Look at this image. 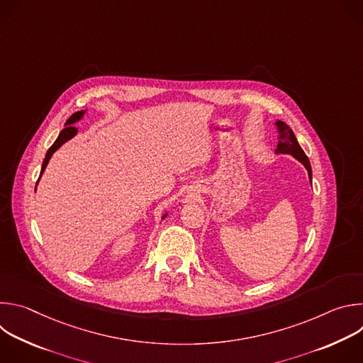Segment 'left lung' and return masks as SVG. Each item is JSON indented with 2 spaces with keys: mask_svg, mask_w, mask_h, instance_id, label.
<instances>
[{
  "mask_svg": "<svg viewBox=\"0 0 363 363\" xmlns=\"http://www.w3.org/2000/svg\"><path fill=\"white\" fill-rule=\"evenodd\" d=\"M274 126L277 129V147L274 150L276 155H291L293 158H296L306 169L308 174V181L312 184V167H310L308 158L306 157L304 150L300 147L293 130L281 121H276Z\"/></svg>",
  "mask_w": 363,
  "mask_h": 363,
  "instance_id": "8db88e82",
  "label": "left lung"
}]
</instances>
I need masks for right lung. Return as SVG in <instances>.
<instances>
[{
  "label": "right lung",
  "mask_w": 363,
  "mask_h": 363,
  "mask_svg": "<svg viewBox=\"0 0 363 363\" xmlns=\"http://www.w3.org/2000/svg\"><path fill=\"white\" fill-rule=\"evenodd\" d=\"M86 112L87 111H80V112H76V113H73L69 119H67V122L65 123V129L59 133V136H57V139H56V142L51 145V147L47 150V153H45V158H44V161H43V165H41V172H40V178H41V175L44 174V171H45V168H47V165H48V161H50V158L53 157V153L63 145V143H66L67 140H70L72 138H74L76 135H77V129L73 126L74 123H77V122H80L83 118H84V115H86ZM40 178H38V181H40ZM38 181H37V184H38ZM35 189H37V186H35ZM168 217V211L162 216V218L161 220H165Z\"/></svg>",
  "instance_id": "add662e5"
}]
</instances>
